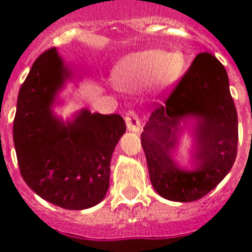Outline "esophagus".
Masks as SVG:
<instances>
[{"mask_svg":"<svg viewBox=\"0 0 252 252\" xmlns=\"http://www.w3.org/2000/svg\"><path fill=\"white\" fill-rule=\"evenodd\" d=\"M125 122H126V126L130 131L139 132L142 130V124H140L139 116L134 110H127V113L125 116Z\"/></svg>","mask_w":252,"mask_h":252,"instance_id":"1","label":"esophagus"}]
</instances>
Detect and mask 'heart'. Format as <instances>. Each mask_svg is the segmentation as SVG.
Here are the masks:
<instances>
[{
	"label": "heart",
	"mask_w": 252,
	"mask_h": 252,
	"mask_svg": "<svg viewBox=\"0 0 252 252\" xmlns=\"http://www.w3.org/2000/svg\"><path fill=\"white\" fill-rule=\"evenodd\" d=\"M186 66V57L180 50H144L118 62L113 79L117 86L126 90H135L148 83L165 90L180 79Z\"/></svg>",
	"instance_id": "heart-1"
}]
</instances>
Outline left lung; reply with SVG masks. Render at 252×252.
Segmentation results:
<instances>
[{"label": "left lung", "mask_w": 252, "mask_h": 252, "mask_svg": "<svg viewBox=\"0 0 252 252\" xmlns=\"http://www.w3.org/2000/svg\"><path fill=\"white\" fill-rule=\"evenodd\" d=\"M154 105L140 135L152 186L169 200H198L224 180L237 158L238 117L226 70L212 54H198L164 104ZM187 115L199 118L195 172H183L171 158L179 121Z\"/></svg>", "instance_id": "left-lung-1"}]
</instances>
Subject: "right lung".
<instances>
[{
	"label": "right lung",
	"instance_id": "obj_1",
	"mask_svg": "<svg viewBox=\"0 0 252 252\" xmlns=\"http://www.w3.org/2000/svg\"><path fill=\"white\" fill-rule=\"evenodd\" d=\"M56 48L33 62L18 94L13 139L24 182L65 209L96 206L109 189L110 160L126 125L120 114L83 110L67 126L52 114L54 96L69 78Z\"/></svg>",
	"mask_w": 252,
	"mask_h": 252
}]
</instances>
